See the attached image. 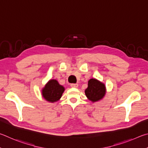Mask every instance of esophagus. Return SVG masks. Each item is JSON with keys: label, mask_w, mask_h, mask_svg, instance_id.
<instances>
[{"label": "esophagus", "mask_w": 148, "mask_h": 148, "mask_svg": "<svg viewBox=\"0 0 148 148\" xmlns=\"http://www.w3.org/2000/svg\"><path fill=\"white\" fill-rule=\"evenodd\" d=\"M70 86H71V88H77L78 87V84H71Z\"/></svg>", "instance_id": "34e87169"}]
</instances>
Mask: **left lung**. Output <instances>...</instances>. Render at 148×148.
Wrapping results in <instances>:
<instances>
[{"label": "left lung", "mask_w": 148, "mask_h": 148, "mask_svg": "<svg viewBox=\"0 0 148 148\" xmlns=\"http://www.w3.org/2000/svg\"><path fill=\"white\" fill-rule=\"evenodd\" d=\"M106 93L105 84L95 79L88 81V88L85 90V94L90 101L96 102L103 99Z\"/></svg>", "instance_id": "1"}]
</instances>
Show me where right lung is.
I'll use <instances>...</instances> for the list:
<instances>
[{
  "label": "right lung",
  "mask_w": 148,
  "mask_h": 148,
  "mask_svg": "<svg viewBox=\"0 0 148 148\" xmlns=\"http://www.w3.org/2000/svg\"><path fill=\"white\" fill-rule=\"evenodd\" d=\"M64 90V87L56 80L51 79L42 89L43 97L49 102H56L60 99Z\"/></svg>",
  "instance_id": "add662e5"
}]
</instances>
